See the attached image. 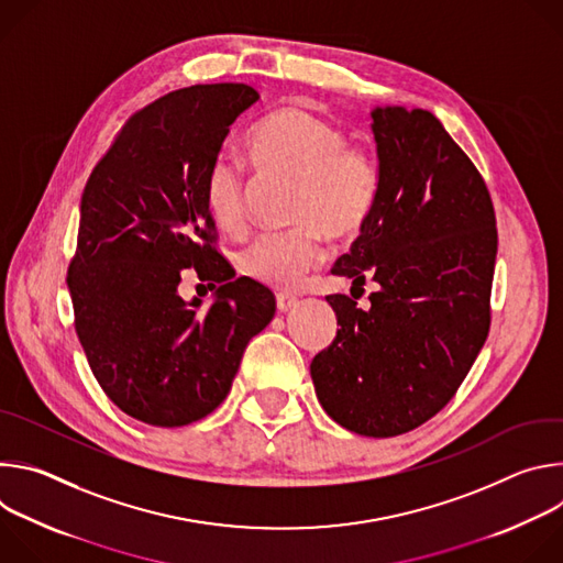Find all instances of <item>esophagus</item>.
<instances>
[{"instance_id":"1","label":"esophagus","mask_w":563,"mask_h":563,"mask_svg":"<svg viewBox=\"0 0 563 563\" xmlns=\"http://www.w3.org/2000/svg\"><path fill=\"white\" fill-rule=\"evenodd\" d=\"M296 305H298V298H296V296H289V294H278V296H276V307H278V311H291Z\"/></svg>"}]
</instances>
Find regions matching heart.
<instances>
[{"mask_svg": "<svg viewBox=\"0 0 563 563\" xmlns=\"http://www.w3.org/2000/svg\"><path fill=\"white\" fill-rule=\"evenodd\" d=\"M247 155L258 174L296 180L289 207L296 227L261 235L240 256V267L272 289H298L325 261L323 235L345 243L369 222L380 189L378 155L363 142H347L336 122L300 107L267 115L247 140ZM205 207L222 231L247 229V178L235 159L220 155L209 165Z\"/></svg>", "mask_w": 563, "mask_h": 563, "instance_id": "heart-1", "label": "heart"}]
</instances>
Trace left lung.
Wrapping results in <instances>:
<instances>
[{
	"label": "left lung",
	"mask_w": 563,
	"mask_h": 563,
	"mask_svg": "<svg viewBox=\"0 0 563 563\" xmlns=\"http://www.w3.org/2000/svg\"><path fill=\"white\" fill-rule=\"evenodd\" d=\"M372 131L378 200L332 274L378 289L367 309L328 296L341 330L309 369L336 423L385 439L441 412L484 347L497 218L484 178L430 111L376 107Z\"/></svg>",
	"instance_id": "8db88e82"
}]
</instances>
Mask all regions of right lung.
<instances>
[{
  "mask_svg": "<svg viewBox=\"0 0 563 563\" xmlns=\"http://www.w3.org/2000/svg\"><path fill=\"white\" fill-rule=\"evenodd\" d=\"M258 98L231 82L163 96L126 120L85 187L66 276L75 332L104 394L142 423L211 415L274 318V294L218 254L205 207L207 169ZM189 266L219 285L207 312L177 291Z\"/></svg>",
  "mask_w": 563,
  "mask_h": 563,
  "instance_id": "obj_1",
  "label": "right lung"
}]
</instances>
